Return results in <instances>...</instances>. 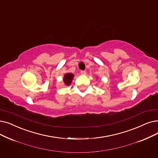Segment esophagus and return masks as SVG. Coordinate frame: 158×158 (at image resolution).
Wrapping results in <instances>:
<instances>
[{"label":"esophagus","instance_id":"34e87169","mask_svg":"<svg viewBox=\"0 0 158 158\" xmlns=\"http://www.w3.org/2000/svg\"><path fill=\"white\" fill-rule=\"evenodd\" d=\"M81 73L82 75H85L86 74V72L85 70H81Z\"/></svg>","mask_w":158,"mask_h":158}]
</instances>
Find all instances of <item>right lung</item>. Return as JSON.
Segmentation results:
<instances>
[{
  "label": "right lung",
  "instance_id": "obj_1",
  "mask_svg": "<svg viewBox=\"0 0 158 158\" xmlns=\"http://www.w3.org/2000/svg\"><path fill=\"white\" fill-rule=\"evenodd\" d=\"M73 76L74 75L71 73H66L64 76L63 78V81H64V84H66V85H69L72 83V81L73 79Z\"/></svg>",
  "mask_w": 158,
  "mask_h": 158
}]
</instances>
